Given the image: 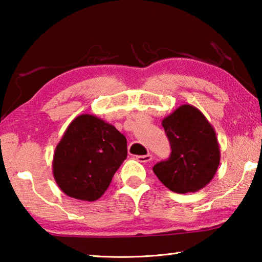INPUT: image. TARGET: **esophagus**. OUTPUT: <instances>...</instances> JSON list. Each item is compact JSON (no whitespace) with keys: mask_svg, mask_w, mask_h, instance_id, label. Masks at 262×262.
Segmentation results:
<instances>
[{"mask_svg":"<svg viewBox=\"0 0 262 262\" xmlns=\"http://www.w3.org/2000/svg\"><path fill=\"white\" fill-rule=\"evenodd\" d=\"M136 159H137V162H140V163H148L152 159V155L148 154V155H143V156H137Z\"/></svg>","mask_w":262,"mask_h":262,"instance_id":"34e87169","label":"esophagus"}]
</instances>
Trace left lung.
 <instances>
[{"mask_svg":"<svg viewBox=\"0 0 262 262\" xmlns=\"http://www.w3.org/2000/svg\"><path fill=\"white\" fill-rule=\"evenodd\" d=\"M162 126L171 144L167 161L154 166L155 174L172 192L194 193L210 183L221 161L216 132L200 110L179 106L163 119Z\"/></svg>","mask_w":262,"mask_h":262,"instance_id":"8db88e82","label":"left lung"}]
</instances>
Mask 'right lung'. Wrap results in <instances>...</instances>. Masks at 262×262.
<instances>
[{
	"label": "right lung",
	"instance_id": "1",
	"mask_svg": "<svg viewBox=\"0 0 262 262\" xmlns=\"http://www.w3.org/2000/svg\"><path fill=\"white\" fill-rule=\"evenodd\" d=\"M127 158V140L113 125L92 114L69 123L53 156V176L68 196L96 201Z\"/></svg>",
	"mask_w": 262,
	"mask_h": 262
}]
</instances>
